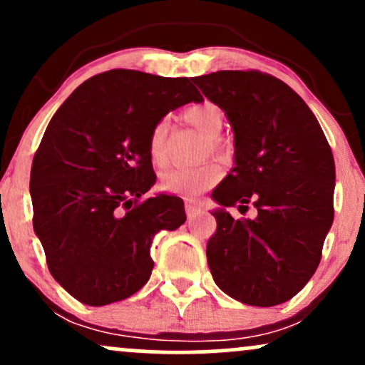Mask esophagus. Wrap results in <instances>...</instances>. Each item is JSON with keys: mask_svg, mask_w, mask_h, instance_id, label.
Here are the masks:
<instances>
[{"mask_svg": "<svg viewBox=\"0 0 365 365\" xmlns=\"http://www.w3.org/2000/svg\"><path fill=\"white\" fill-rule=\"evenodd\" d=\"M185 211H187L188 220H194L195 216H199L200 212H202V207H200L199 204L192 202V200H187V202H185Z\"/></svg>", "mask_w": 365, "mask_h": 365, "instance_id": "obj_1", "label": "esophagus"}]
</instances>
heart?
<instances>
[{
  "label": "heart",
  "instance_id": "1",
  "mask_svg": "<svg viewBox=\"0 0 365 365\" xmlns=\"http://www.w3.org/2000/svg\"><path fill=\"white\" fill-rule=\"evenodd\" d=\"M185 120L202 135L207 137L209 145L215 153H220L221 145L216 139L225 125V115L220 106L212 103L197 104L185 111ZM166 132H168V123L161 120L154 125L149 135V156L158 165L163 161V145H165ZM223 171L217 163H206L197 168H170L159 178V188L168 194L194 197L216 185Z\"/></svg>",
  "mask_w": 365,
  "mask_h": 365
}]
</instances>
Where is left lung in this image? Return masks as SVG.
<instances>
[{
    "mask_svg": "<svg viewBox=\"0 0 365 365\" xmlns=\"http://www.w3.org/2000/svg\"><path fill=\"white\" fill-rule=\"evenodd\" d=\"M192 81L235 135V166L212 192V278L242 304L287 302L316 273L333 225L336 175L324 132L304 99L267 73L221 70ZM249 202L258 216L233 220L227 207L246 210Z\"/></svg>",
    "mask_w": 365,
    "mask_h": 365,
    "instance_id": "obj_1",
    "label": "left lung"
}]
</instances>
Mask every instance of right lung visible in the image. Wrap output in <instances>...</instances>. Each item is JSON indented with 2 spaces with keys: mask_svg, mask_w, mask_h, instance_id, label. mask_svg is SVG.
Segmentation results:
<instances>
[{
  "mask_svg": "<svg viewBox=\"0 0 365 365\" xmlns=\"http://www.w3.org/2000/svg\"><path fill=\"white\" fill-rule=\"evenodd\" d=\"M192 101H202L192 78L120 68L78 86L49 121L31 170L34 232L49 273L78 302L139 292L154 235L185 223L180 197L139 199L156 182L154 125Z\"/></svg>",
  "mask_w": 365,
  "mask_h": 365,
  "instance_id": "add662e5",
  "label": "right lung"
}]
</instances>
